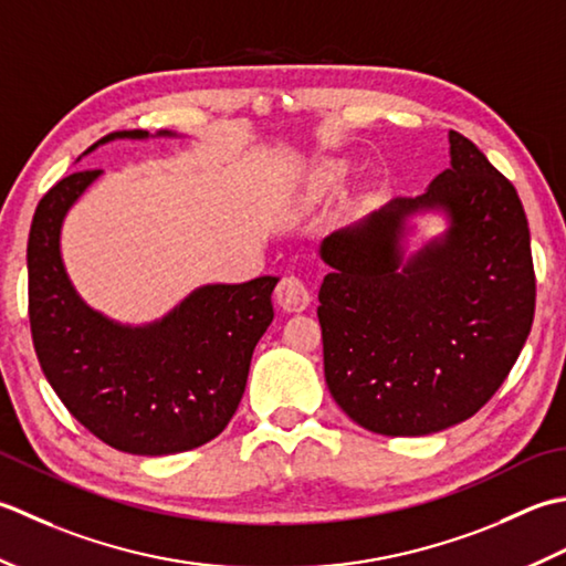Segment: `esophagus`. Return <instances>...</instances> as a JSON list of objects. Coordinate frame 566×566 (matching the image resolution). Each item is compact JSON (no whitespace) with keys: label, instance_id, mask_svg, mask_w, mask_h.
I'll use <instances>...</instances> for the list:
<instances>
[{"label":"esophagus","instance_id":"obj_1","mask_svg":"<svg viewBox=\"0 0 566 566\" xmlns=\"http://www.w3.org/2000/svg\"><path fill=\"white\" fill-rule=\"evenodd\" d=\"M275 300L287 313H303L310 305V291L307 285L297 279V275H285L275 287Z\"/></svg>","mask_w":566,"mask_h":566}]
</instances>
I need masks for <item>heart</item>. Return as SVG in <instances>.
Masks as SVG:
<instances>
[{"instance_id": "b5f03b06", "label": "heart", "mask_w": 566, "mask_h": 566, "mask_svg": "<svg viewBox=\"0 0 566 566\" xmlns=\"http://www.w3.org/2000/svg\"><path fill=\"white\" fill-rule=\"evenodd\" d=\"M342 170H344L342 164H329V166H325V170H322V180H325V182L337 180L342 176Z\"/></svg>"}]
</instances>
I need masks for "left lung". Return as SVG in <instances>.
<instances>
[{
	"label": "left lung",
	"instance_id": "1",
	"mask_svg": "<svg viewBox=\"0 0 566 566\" xmlns=\"http://www.w3.org/2000/svg\"><path fill=\"white\" fill-rule=\"evenodd\" d=\"M446 229L415 252L417 217ZM332 269L317 317L332 398L364 430L442 432L479 412L521 354L535 315L525 210L511 180L449 132V168L322 239Z\"/></svg>",
	"mask_w": 566,
	"mask_h": 566
}]
</instances>
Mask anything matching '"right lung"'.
I'll return each mask as SVG.
<instances>
[{
    "instance_id": "add662e5",
    "label": "right lung",
    "mask_w": 566,
    "mask_h": 566,
    "mask_svg": "<svg viewBox=\"0 0 566 566\" xmlns=\"http://www.w3.org/2000/svg\"><path fill=\"white\" fill-rule=\"evenodd\" d=\"M176 138L160 129L117 138ZM102 170L71 172L43 195L29 232V317L51 388L73 418L126 454L164 457L202 447L222 432L244 396L249 366L273 322L279 275L207 283L164 317L132 325L85 303L67 275L61 237L67 212Z\"/></svg>"
}]
</instances>
